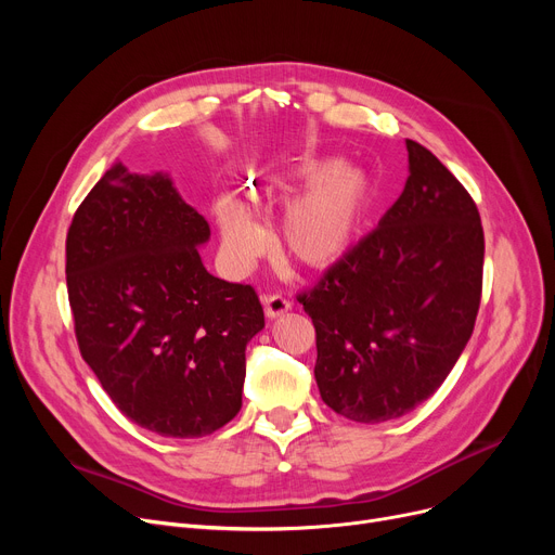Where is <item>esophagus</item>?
Instances as JSON below:
<instances>
[{"instance_id":"obj_1","label":"esophagus","mask_w":555,"mask_h":555,"mask_svg":"<svg viewBox=\"0 0 555 555\" xmlns=\"http://www.w3.org/2000/svg\"><path fill=\"white\" fill-rule=\"evenodd\" d=\"M260 301H262V308H266V314L270 319L281 317L283 312H287L289 308H293V304H289V299H285L283 295H262Z\"/></svg>"}]
</instances>
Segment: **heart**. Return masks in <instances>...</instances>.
Here are the masks:
<instances>
[{"instance_id": "b5f03b06", "label": "heart", "mask_w": 555, "mask_h": 555, "mask_svg": "<svg viewBox=\"0 0 555 555\" xmlns=\"http://www.w3.org/2000/svg\"><path fill=\"white\" fill-rule=\"evenodd\" d=\"M299 189L306 191L289 202L281 220V249L304 268L324 270L356 243L371 207V182L351 164L308 162L293 180L270 186L268 195ZM216 216L229 256L249 266L268 245L266 231L233 197L218 199Z\"/></svg>"}]
</instances>
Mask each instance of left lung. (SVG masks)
I'll list each match as a JSON object with an SVG mask.
<instances>
[{"label": "left lung", "mask_w": 555, "mask_h": 555, "mask_svg": "<svg viewBox=\"0 0 555 555\" xmlns=\"http://www.w3.org/2000/svg\"><path fill=\"white\" fill-rule=\"evenodd\" d=\"M404 143L410 178L393 207L297 297L317 333L319 393L356 423L400 418L439 389L481 304L477 204L425 145Z\"/></svg>", "instance_id": "left-lung-1"}]
</instances>
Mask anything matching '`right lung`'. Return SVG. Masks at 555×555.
Listing matches in <instances>:
<instances>
[{
  "label": "right lung",
  "instance_id": "right-lung-1",
  "mask_svg": "<svg viewBox=\"0 0 555 555\" xmlns=\"http://www.w3.org/2000/svg\"><path fill=\"white\" fill-rule=\"evenodd\" d=\"M209 222L166 172L112 166L67 231L82 360L143 429L197 439L241 412L245 346L266 326L256 289L202 266Z\"/></svg>",
  "mask_w": 555,
  "mask_h": 555
}]
</instances>
